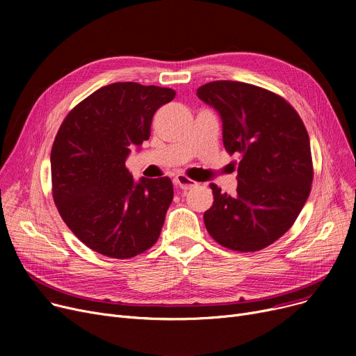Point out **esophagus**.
Here are the masks:
<instances>
[{"mask_svg":"<svg viewBox=\"0 0 356 356\" xmlns=\"http://www.w3.org/2000/svg\"><path fill=\"white\" fill-rule=\"evenodd\" d=\"M175 184L177 186L179 189H181V191H191V189L195 188V186H196L197 183L193 181V180H191L188 176L177 175V176L175 177Z\"/></svg>","mask_w":356,"mask_h":356,"instance_id":"1","label":"esophagus"}]
</instances>
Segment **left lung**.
Returning <instances> with one entry per match:
<instances>
[{"mask_svg": "<svg viewBox=\"0 0 356 356\" xmlns=\"http://www.w3.org/2000/svg\"><path fill=\"white\" fill-rule=\"evenodd\" d=\"M196 95L222 120L223 147L241 154L235 195L211 183L213 204L203 220L222 247L259 251L283 236L302 212L313 180L310 140L296 109L277 93L215 81Z\"/></svg>", "mask_w": 356, "mask_h": 356, "instance_id": "8db88e82", "label": "left lung"}]
</instances>
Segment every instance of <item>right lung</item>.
<instances>
[{
	"mask_svg": "<svg viewBox=\"0 0 356 356\" xmlns=\"http://www.w3.org/2000/svg\"><path fill=\"white\" fill-rule=\"evenodd\" d=\"M170 88L117 82L95 90L63 120L51 147V191L62 219L86 247L133 258L160 236L173 200L168 177L138 181L125 167L133 145L149 138Z\"/></svg>",
	"mask_w": 356,
	"mask_h": 356,
	"instance_id": "obj_1",
	"label": "right lung"
}]
</instances>
